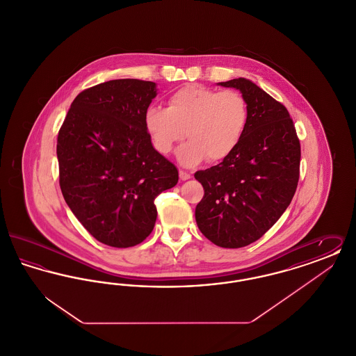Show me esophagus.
<instances>
[{"label": "esophagus", "mask_w": 356, "mask_h": 356, "mask_svg": "<svg viewBox=\"0 0 356 356\" xmlns=\"http://www.w3.org/2000/svg\"><path fill=\"white\" fill-rule=\"evenodd\" d=\"M179 176H180V180H183V181L191 179V175H189L188 172H186V170H180V172H179Z\"/></svg>", "instance_id": "esophagus-1"}]
</instances>
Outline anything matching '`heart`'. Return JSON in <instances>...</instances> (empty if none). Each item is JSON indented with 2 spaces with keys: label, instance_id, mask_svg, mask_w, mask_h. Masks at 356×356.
<instances>
[{
  "label": "heart",
  "instance_id": "1",
  "mask_svg": "<svg viewBox=\"0 0 356 356\" xmlns=\"http://www.w3.org/2000/svg\"><path fill=\"white\" fill-rule=\"evenodd\" d=\"M144 120L161 154H168L186 134L188 141L179 148L177 159L192 167L204 159L219 163L234 153L245 135L250 105L237 90L186 85L170 95L167 109L149 108Z\"/></svg>",
  "mask_w": 356,
  "mask_h": 356
}]
</instances>
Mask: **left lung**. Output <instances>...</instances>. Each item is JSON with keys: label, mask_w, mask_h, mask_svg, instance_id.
I'll use <instances>...</instances> for the list:
<instances>
[{"label": "left lung", "mask_w": 356, "mask_h": 356, "mask_svg": "<svg viewBox=\"0 0 356 356\" xmlns=\"http://www.w3.org/2000/svg\"><path fill=\"white\" fill-rule=\"evenodd\" d=\"M219 84L241 92L250 122L231 156L195 173L204 188L195 216L213 244L240 248L263 236L287 209L300 175V141L287 108L261 88L241 77Z\"/></svg>", "instance_id": "obj_1"}]
</instances>
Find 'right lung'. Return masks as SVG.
<instances>
[{
  "label": "right lung",
  "instance_id": "1",
  "mask_svg": "<svg viewBox=\"0 0 356 356\" xmlns=\"http://www.w3.org/2000/svg\"><path fill=\"white\" fill-rule=\"evenodd\" d=\"M154 97L152 81L95 85L77 95L58 131L63 196L85 229L109 247H134L149 236L154 199L179 181L145 128Z\"/></svg>",
  "mask_w": 356,
  "mask_h": 356
}]
</instances>
